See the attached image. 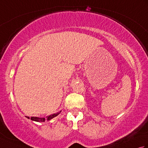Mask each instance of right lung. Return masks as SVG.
Returning <instances> with one entry per match:
<instances>
[{"label":"right lung","instance_id":"right-lung-1","mask_svg":"<svg viewBox=\"0 0 148 148\" xmlns=\"http://www.w3.org/2000/svg\"><path fill=\"white\" fill-rule=\"evenodd\" d=\"M61 112V111L57 112V113H55V114H51L49 115L48 116H46V118H39V117H34V116H33V117H31V118H29V116H26V118H27L28 119H30L32 121H37V122H45L46 120L47 121H49L50 120V119H53V118L56 117V116H57Z\"/></svg>","mask_w":148,"mask_h":148}]
</instances>
